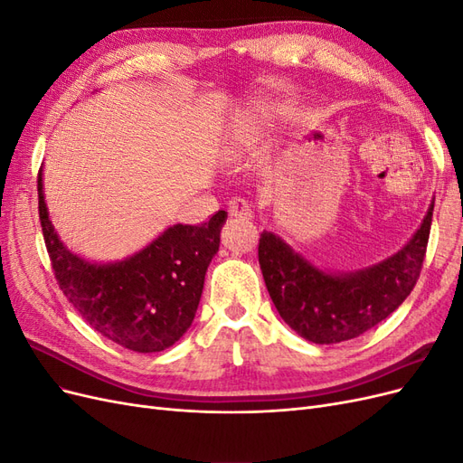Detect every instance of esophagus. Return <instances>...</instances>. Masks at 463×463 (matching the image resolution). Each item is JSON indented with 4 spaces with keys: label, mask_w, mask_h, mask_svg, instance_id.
Instances as JSON below:
<instances>
[{
    "label": "esophagus",
    "mask_w": 463,
    "mask_h": 463,
    "mask_svg": "<svg viewBox=\"0 0 463 463\" xmlns=\"http://www.w3.org/2000/svg\"><path fill=\"white\" fill-rule=\"evenodd\" d=\"M228 213L233 218H240V220H250L253 218V213H250V206L243 201V199H230L228 201Z\"/></svg>",
    "instance_id": "esophagus-1"
}]
</instances>
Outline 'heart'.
I'll return each instance as SVG.
<instances>
[{
	"label": "heart",
	"mask_w": 463,
	"mask_h": 463,
	"mask_svg": "<svg viewBox=\"0 0 463 463\" xmlns=\"http://www.w3.org/2000/svg\"><path fill=\"white\" fill-rule=\"evenodd\" d=\"M240 143H241V145H243V138H241V141H240Z\"/></svg>",
	"instance_id": "heart-1"
}]
</instances>
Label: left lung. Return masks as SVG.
<instances>
[{
  "instance_id": "1",
  "label": "left lung",
  "mask_w": 463,
  "mask_h": 463,
  "mask_svg": "<svg viewBox=\"0 0 463 463\" xmlns=\"http://www.w3.org/2000/svg\"><path fill=\"white\" fill-rule=\"evenodd\" d=\"M432 208L402 250L371 269L328 274L298 255L272 232L259 240L266 289L286 325L313 344H338L371 330L415 288L427 253Z\"/></svg>"
}]
</instances>
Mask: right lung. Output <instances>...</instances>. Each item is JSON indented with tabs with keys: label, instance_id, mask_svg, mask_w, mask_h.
I'll return each mask as SVG.
<instances>
[{
	"label": "right lung",
	"instance_id": "right-lung-1",
	"mask_svg": "<svg viewBox=\"0 0 463 463\" xmlns=\"http://www.w3.org/2000/svg\"><path fill=\"white\" fill-rule=\"evenodd\" d=\"M38 214L60 289L98 334L131 352L154 354L187 332L220 247L226 210L201 226L175 223L133 257L111 264L89 262L61 243L48 216L42 170Z\"/></svg>",
	"mask_w": 463,
	"mask_h": 463
}]
</instances>
